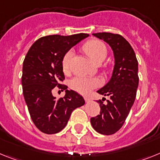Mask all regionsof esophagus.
Masks as SVG:
<instances>
[{
    "instance_id": "obj_1",
    "label": "esophagus",
    "mask_w": 160,
    "mask_h": 160,
    "mask_svg": "<svg viewBox=\"0 0 160 160\" xmlns=\"http://www.w3.org/2000/svg\"><path fill=\"white\" fill-rule=\"evenodd\" d=\"M84 101H85L86 102H89L90 98H88V97H84Z\"/></svg>"
}]
</instances>
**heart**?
I'll return each instance as SVG.
<instances>
[{"mask_svg":"<svg viewBox=\"0 0 160 160\" xmlns=\"http://www.w3.org/2000/svg\"><path fill=\"white\" fill-rule=\"evenodd\" d=\"M83 51L89 57L92 61L96 64L101 63L105 59L107 55V49L105 44L99 40H89L83 46ZM74 55L73 51L70 50L65 54L62 61V68L64 72H68L70 69L71 61ZM101 85L99 79L92 77L77 76L72 79L70 82V87L83 95H87L94 88Z\"/></svg>","mask_w":160,"mask_h":160,"instance_id":"1","label":"heart"}]
</instances>
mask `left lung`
Returning <instances> with one entry per match:
<instances>
[{"instance_id":"obj_1","label":"left lung","mask_w":160,"mask_h":160,"mask_svg":"<svg viewBox=\"0 0 160 160\" xmlns=\"http://www.w3.org/2000/svg\"><path fill=\"white\" fill-rule=\"evenodd\" d=\"M92 34L110 46L115 59L110 80L97 91L110 99L106 104L97 101L101 107L100 114L90 119L96 131L110 135L122 128L135 100L138 86V60L130 44L120 34L106 32Z\"/></svg>"}]
</instances>
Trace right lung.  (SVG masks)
Returning a JSON list of instances; mask_svg holds the SVG:
<instances>
[{
	"label": "right lung",
	"instance_id": "obj_1",
	"mask_svg": "<svg viewBox=\"0 0 160 160\" xmlns=\"http://www.w3.org/2000/svg\"><path fill=\"white\" fill-rule=\"evenodd\" d=\"M88 34L62 36L55 34L38 38L30 47L23 61L22 84L30 118L40 131L56 134L66 126L72 111L84 105V98L60 82L64 80L62 61L73 46ZM55 87L66 90L63 98L52 95Z\"/></svg>",
	"mask_w": 160,
	"mask_h": 160
}]
</instances>
